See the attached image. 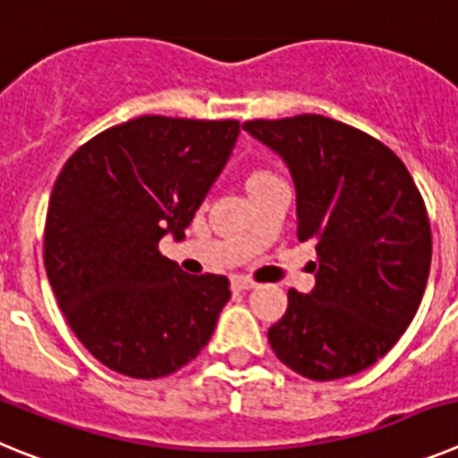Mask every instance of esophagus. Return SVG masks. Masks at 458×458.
Returning a JSON list of instances; mask_svg holds the SVG:
<instances>
[{
  "label": "esophagus",
  "mask_w": 458,
  "mask_h": 458,
  "mask_svg": "<svg viewBox=\"0 0 458 458\" xmlns=\"http://www.w3.org/2000/svg\"><path fill=\"white\" fill-rule=\"evenodd\" d=\"M232 286L236 291H250L257 286V282H252L250 277H241V275H236V277H232Z\"/></svg>",
  "instance_id": "34e87169"
}]
</instances>
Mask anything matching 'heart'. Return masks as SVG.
<instances>
[{
	"mask_svg": "<svg viewBox=\"0 0 458 458\" xmlns=\"http://www.w3.org/2000/svg\"><path fill=\"white\" fill-rule=\"evenodd\" d=\"M270 179H277V176H275V174H270V172H264V169H259V172L250 174L248 188H252V185H259V183H264V181H270Z\"/></svg>",
	"mask_w": 458,
	"mask_h": 458,
	"instance_id": "heart-1",
	"label": "heart"
}]
</instances>
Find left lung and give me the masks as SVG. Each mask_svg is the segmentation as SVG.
Listing matches in <instances>:
<instances>
[{
	"instance_id": "8db88e82",
	"label": "left lung",
	"mask_w": 458,
	"mask_h": 458,
	"mask_svg": "<svg viewBox=\"0 0 458 458\" xmlns=\"http://www.w3.org/2000/svg\"><path fill=\"white\" fill-rule=\"evenodd\" d=\"M284 157L298 241L317 242V286L289 291L268 330L275 355L311 380L378 362L411 326L431 266L427 206L406 165L367 132L321 114L242 123Z\"/></svg>"
}]
</instances>
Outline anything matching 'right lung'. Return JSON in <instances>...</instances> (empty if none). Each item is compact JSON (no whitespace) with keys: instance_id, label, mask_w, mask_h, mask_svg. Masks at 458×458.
<instances>
[{"instance_id":"obj_1","label":"right lung","mask_w":458,"mask_h":458,"mask_svg":"<svg viewBox=\"0 0 458 458\" xmlns=\"http://www.w3.org/2000/svg\"><path fill=\"white\" fill-rule=\"evenodd\" d=\"M241 123L144 114L84 141L50 194L43 259L84 349L131 378H163L201 353L232 298L225 275L163 257L225 167Z\"/></svg>"}]
</instances>
